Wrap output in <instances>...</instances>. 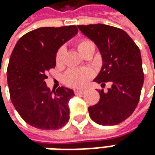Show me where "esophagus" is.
<instances>
[{"mask_svg":"<svg viewBox=\"0 0 155 155\" xmlns=\"http://www.w3.org/2000/svg\"><path fill=\"white\" fill-rule=\"evenodd\" d=\"M84 93H85V90H80V89L74 90V94H83Z\"/></svg>","mask_w":155,"mask_h":155,"instance_id":"esophagus-1","label":"esophagus"}]
</instances>
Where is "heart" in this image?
<instances>
[{
	"label": "heart",
	"mask_w": 155,
	"mask_h": 155,
	"mask_svg": "<svg viewBox=\"0 0 155 155\" xmlns=\"http://www.w3.org/2000/svg\"><path fill=\"white\" fill-rule=\"evenodd\" d=\"M77 48L81 54L84 56L94 55L95 51V45L88 38H81L77 42ZM65 56V48L60 47L56 53V63L58 67L63 65ZM94 76V73L89 68H72L69 69L65 76V82L72 87H83L88 81Z\"/></svg>",
	"instance_id": "b5f03b06"
}]
</instances>
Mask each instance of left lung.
Returning a JSON list of instances; mask_svg holds the SVG:
<instances>
[{"instance_id": "8db88e82", "label": "left lung", "mask_w": 155, "mask_h": 155, "mask_svg": "<svg viewBox=\"0 0 155 155\" xmlns=\"http://www.w3.org/2000/svg\"><path fill=\"white\" fill-rule=\"evenodd\" d=\"M95 43L103 66L94 81L110 83L107 92L98 90V104L88 107L90 117L101 125H116L127 119L140 100L144 74L140 49L124 30L107 25H78Z\"/></svg>"}]
</instances>
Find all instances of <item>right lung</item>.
Masks as SVG:
<instances>
[{"instance_id": "1", "label": "right lung", "mask_w": 155, "mask_h": 155, "mask_svg": "<svg viewBox=\"0 0 155 155\" xmlns=\"http://www.w3.org/2000/svg\"><path fill=\"white\" fill-rule=\"evenodd\" d=\"M78 32L76 25L41 27L17 42L7 70L10 98L22 119L32 127L55 130L69 120L68 101L74 91L47 87L48 71L56 67L59 47Z\"/></svg>"}]
</instances>
